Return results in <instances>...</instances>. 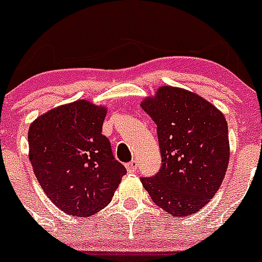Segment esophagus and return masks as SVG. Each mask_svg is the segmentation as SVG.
<instances>
[{
	"mask_svg": "<svg viewBox=\"0 0 262 262\" xmlns=\"http://www.w3.org/2000/svg\"><path fill=\"white\" fill-rule=\"evenodd\" d=\"M126 170H128V172H136L137 168H138V162H137L136 160L130 161V162H128L125 165Z\"/></svg>",
	"mask_w": 262,
	"mask_h": 262,
	"instance_id": "34e87169",
	"label": "esophagus"
}]
</instances>
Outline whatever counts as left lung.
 <instances>
[{
  "mask_svg": "<svg viewBox=\"0 0 262 262\" xmlns=\"http://www.w3.org/2000/svg\"><path fill=\"white\" fill-rule=\"evenodd\" d=\"M142 109L157 125L162 165L141 178L157 207L176 216L191 215L215 195L229 160L223 114L199 95L163 86Z\"/></svg>",
  "mask_w": 262,
  "mask_h": 262,
  "instance_id": "1",
  "label": "left lung"
}]
</instances>
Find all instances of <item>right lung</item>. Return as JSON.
<instances>
[{
    "instance_id": "right-lung-1",
    "label": "right lung",
    "mask_w": 262,
    "mask_h": 262,
    "mask_svg": "<svg viewBox=\"0 0 262 262\" xmlns=\"http://www.w3.org/2000/svg\"><path fill=\"white\" fill-rule=\"evenodd\" d=\"M105 115L104 107L81 100L50 110L29 128L34 173L49 199L71 215L100 212L126 173L101 134Z\"/></svg>"
}]
</instances>
